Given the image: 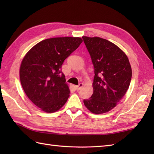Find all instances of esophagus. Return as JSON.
<instances>
[{
	"label": "esophagus",
	"instance_id": "34e87169",
	"mask_svg": "<svg viewBox=\"0 0 154 154\" xmlns=\"http://www.w3.org/2000/svg\"><path fill=\"white\" fill-rule=\"evenodd\" d=\"M83 86V83H79V85L76 86V87H75V88H76V90H77V91H79V90L81 89V88Z\"/></svg>",
	"mask_w": 154,
	"mask_h": 154
}]
</instances>
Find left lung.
<instances>
[{
  "label": "left lung",
  "instance_id": "8db88e82",
  "mask_svg": "<svg viewBox=\"0 0 154 154\" xmlns=\"http://www.w3.org/2000/svg\"><path fill=\"white\" fill-rule=\"evenodd\" d=\"M94 69L93 93L83 103L94 114L109 112L128 89L132 69L125 53L112 42L99 37L83 36Z\"/></svg>",
  "mask_w": 154,
  "mask_h": 154
}]
</instances>
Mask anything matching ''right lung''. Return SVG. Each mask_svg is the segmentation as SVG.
Returning a JSON list of instances; mask_svg holds the SVG:
<instances>
[{"mask_svg": "<svg viewBox=\"0 0 154 154\" xmlns=\"http://www.w3.org/2000/svg\"><path fill=\"white\" fill-rule=\"evenodd\" d=\"M81 38L62 37L41 41L23 58L20 79L27 97L45 112H56L67 102L70 91L61 66L82 43Z\"/></svg>", "mask_w": 154, "mask_h": 154, "instance_id": "right-lung-1", "label": "right lung"}]
</instances>
